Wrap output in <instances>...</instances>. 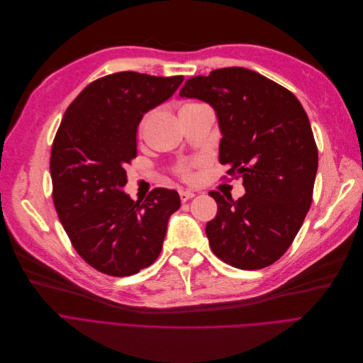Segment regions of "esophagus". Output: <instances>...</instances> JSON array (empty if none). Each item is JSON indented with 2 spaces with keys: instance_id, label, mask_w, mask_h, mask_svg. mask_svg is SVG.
I'll return each mask as SVG.
<instances>
[{
  "instance_id": "34e87169",
  "label": "esophagus",
  "mask_w": 363,
  "mask_h": 363,
  "mask_svg": "<svg viewBox=\"0 0 363 363\" xmlns=\"http://www.w3.org/2000/svg\"><path fill=\"white\" fill-rule=\"evenodd\" d=\"M194 196H195V194L192 191H180L182 202H186V201H189V199L194 198Z\"/></svg>"
}]
</instances>
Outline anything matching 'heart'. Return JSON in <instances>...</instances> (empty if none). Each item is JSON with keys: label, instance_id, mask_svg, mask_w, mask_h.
I'll use <instances>...</instances> for the list:
<instances>
[{"label": "heart", "instance_id": "obj_1", "mask_svg": "<svg viewBox=\"0 0 363 363\" xmlns=\"http://www.w3.org/2000/svg\"><path fill=\"white\" fill-rule=\"evenodd\" d=\"M179 172L184 179H189V177H191V174H192V167L191 165H182L179 168Z\"/></svg>", "mask_w": 363, "mask_h": 363}]
</instances>
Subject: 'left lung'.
Listing matches in <instances>:
<instances>
[{
    "instance_id": "1",
    "label": "left lung",
    "mask_w": 363,
    "mask_h": 363,
    "mask_svg": "<svg viewBox=\"0 0 363 363\" xmlns=\"http://www.w3.org/2000/svg\"><path fill=\"white\" fill-rule=\"evenodd\" d=\"M180 97L214 109L220 164L244 179L245 195L236 201L210 192L218 206L205 228L213 252L244 270L273 264L292 244L312 203L318 147L301 103L245 67L187 79Z\"/></svg>"
}]
</instances>
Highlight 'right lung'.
<instances>
[{
    "label": "right lung",
    "instance_id": "obj_1",
    "mask_svg": "<svg viewBox=\"0 0 363 363\" xmlns=\"http://www.w3.org/2000/svg\"><path fill=\"white\" fill-rule=\"evenodd\" d=\"M183 77L116 72L87 85L66 109L51 147L50 172L60 223L77 252L111 276H130L157 260L176 191L157 187L145 201L123 189L137 157V127L176 93Z\"/></svg>",
    "mask_w": 363,
    "mask_h": 363
}]
</instances>
